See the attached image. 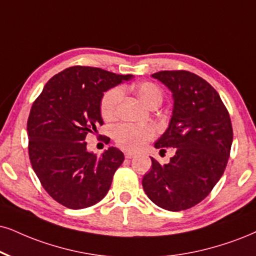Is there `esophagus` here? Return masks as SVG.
I'll use <instances>...</instances> for the list:
<instances>
[{
  "instance_id": "1",
  "label": "esophagus",
  "mask_w": 256,
  "mask_h": 256,
  "mask_svg": "<svg viewBox=\"0 0 256 256\" xmlns=\"http://www.w3.org/2000/svg\"><path fill=\"white\" fill-rule=\"evenodd\" d=\"M136 156V154H135L134 152H126L124 153V156H126V159H133V158Z\"/></svg>"
}]
</instances>
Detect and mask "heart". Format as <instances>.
<instances>
[{
	"label": "heart",
	"mask_w": 256,
	"mask_h": 256,
	"mask_svg": "<svg viewBox=\"0 0 256 256\" xmlns=\"http://www.w3.org/2000/svg\"><path fill=\"white\" fill-rule=\"evenodd\" d=\"M135 94L144 106L152 108L159 106L162 100V91L156 84L144 82L135 86ZM123 91L121 88H112L103 94L100 100V115L104 120H112L118 114V104L122 100ZM156 129L152 126L122 123L114 128L112 136L115 142L121 148L129 150H136L142 147L147 141L154 138Z\"/></svg>",
	"instance_id": "heart-1"
}]
</instances>
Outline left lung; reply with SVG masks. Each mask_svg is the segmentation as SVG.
Instances as JSON below:
<instances>
[{
  "instance_id": "8db88e82",
  "label": "left lung",
  "mask_w": 256,
  "mask_h": 256,
  "mask_svg": "<svg viewBox=\"0 0 256 256\" xmlns=\"http://www.w3.org/2000/svg\"><path fill=\"white\" fill-rule=\"evenodd\" d=\"M152 77L172 91L174 100L168 128L154 147L176 148V154L166 165L150 158L152 168L144 176L142 188L162 209H190L224 173L232 144V121L218 92L200 76L176 70Z\"/></svg>"
}]
</instances>
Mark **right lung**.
<instances>
[{
  "label": "right lung",
  "mask_w": 256,
  "mask_h": 256,
  "mask_svg": "<svg viewBox=\"0 0 256 256\" xmlns=\"http://www.w3.org/2000/svg\"><path fill=\"white\" fill-rule=\"evenodd\" d=\"M133 78L91 66H71L47 82L27 121L28 154L34 172L53 200L68 209L102 200L124 156L109 147L100 156L85 138L103 124L100 100L110 88ZM108 144L109 138L103 136Z\"/></svg>",
  "instance_id": "right-lung-1"
}]
</instances>
